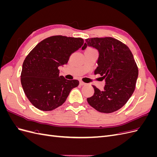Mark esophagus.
Returning a JSON list of instances; mask_svg holds the SVG:
<instances>
[{
	"mask_svg": "<svg viewBox=\"0 0 157 157\" xmlns=\"http://www.w3.org/2000/svg\"><path fill=\"white\" fill-rule=\"evenodd\" d=\"M85 84H86V83L82 82V81H80V86H84V85H85Z\"/></svg>",
	"mask_w": 157,
	"mask_h": 157,
	"instance_id": "esophagus-1",
	"label": "esophagus"
}]
</instances>
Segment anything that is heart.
<instances>
[{
  "instance_id": "heart-1",
  "label": "heart",
  "mask_w": 157,
  "mask_h": 157,
  "mask_svg": "<svg viewBox=\"0 0 157 157\" xmlns=\"http://www.w3.org/2000/svg\"><path fill=\"white\" fill-rule=\"evenodd\" d=\"M86 50H92V51H94V50H94V49H92V48H87ZM95 51H96V50H95Z\"/></svg>"
}]
</instances>
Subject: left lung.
Listing matches in <instances>:
<instances>
[{"label": "left lung", "instance_id": "left-lung-1", "mask_svg": "<svg viewBox=\"0 0 157 157\" xmlns=\"http://www.w3.org/2000/svg\"><path fill=\"white\" fill-rule=\"evenodd\" d=\"M87 46L98 50V67L94 73L106 82L103 91L93 86L94 94L87 101L99 112H115L125 105L136 88L138 68L134 56L125 44L112 37L90 38L82 50Z\"/></svg>", "mask_w": 157, "mask_h": 157}]
</instances>
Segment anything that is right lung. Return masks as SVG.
Instances as JSON below:
<instances>
[{
	"label": "right lung",
	"instance_id": "obj_1",
	"mask_svg": "<svg viewBox=\"0 0 157 157\" xmlns=\"http://www.w3.org/2000/svg\"><path fill=\"white\" fill-rule=\"evenodd\" d=\"M84 44L82 38L55 35L42 40L27 56L23 63L21 83L33 106L48 111L61 106L71 90L78 86V80L59 76L60 65Z\"/></svg>",
	"mask_w": 157,
	"mask_h": 157
}]
</instances>
